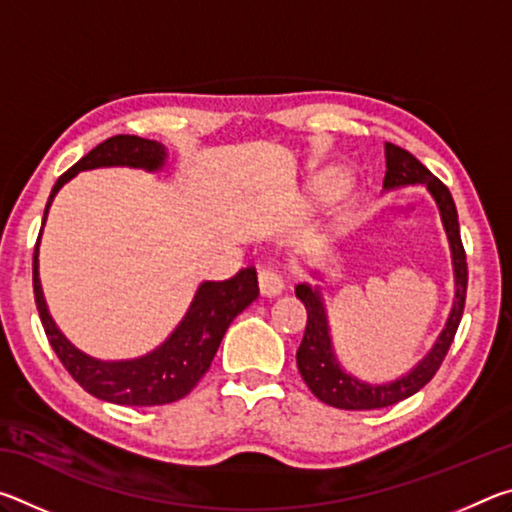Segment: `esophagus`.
Returning <instances> with one entry per match:
<instances>
[{"label":"esophagus","mask_w":512,"mask_h":512,"mask_svg":"<svg viewBox=\"0 0 512 512\" xmlns=\"http://www.w3.org/2000/svg\"><path fill=\"white\" fill-rule=\"evenodd\" d=\"M257 282H259V293H262L264 298L280 296L282 289H284L282 275L277 271H271V268H264V271H259Z\"/></svg>","instance_id":"34e87169"}]
</instances>
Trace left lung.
I'll use <instances>...</instances> for the list:
<instances>
[{"label": "left lung", "instance_id": "1", "mask_svg": "<svg viewBox=\"0 0 512 512\" xmlns=\"http://www.w3.org/2000/svg\"><path fill=\"white\" fill-rule=\"evenodd\" d=\"M386 155V176H384V192L391 189L409 187V185H424L431 194L433 201L438 205L440 221L447 232L449 250H452V266H454V302L452 311H449L447 323L443 332L438 334L433 348L424 354V357L415 363V366L404 372L402 377L384 381V384H370L354 377L352 372L341 366L339 357L334 352L332 343V329H329L327 307L323 300V291L318 284L302 282L296 287V296L307 307V329L302 336V343L296 352L298 370L309 391L314 393L320 402L336 409L345 411H368V409H384L406 400L413 393H418L429 379L436 375V370L443 363L445 354L452 345L458 323H461L463 307H465V291H467V262L465 250L461 241V228H458V212L454 205V198L449 189L433 176V173L424 167V164L413 158L409 151L400 149L391 142L384 144ZM314 277L320 280V271H314Z\"/></svg>", "mask_w": 512, "mask_h": 512}]
</instances>
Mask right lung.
I'll list each match as a JSON object with an SVG mask.
<instances>
[{
	"label": "right lung",
	"mask_w": 512,
	"mask_h": 512,
	"mask_svg": "<svg viewBox=\"0 0 512 512\" xmlns=\"http://www.w3.org/2000/svg\"><path fill=\"white\" fill-rule=\"evenodd\" d=\"M164 164H167V146L164 144L144 140V137L137 135L110 137V140L94 146L88 155H83L72 169H67L56 180L45 207V216H42V225L47 221L49 207L54 203L56 194L79 171L131 167L155 173L162 171ZM40 239L42 230L38 235L36 253H33V293H36L42 327H45L51 348H54L56 357L69 375L79 381L90 395L99 397L103 402L121 406H158L178 402L210 370V363L216 350H219L225 329L259 296L257 273L253 266L241 268L230 280L201 282L192 302H189L187 314L158 348L135 359H94L76 348L60 332L49 314L40 284Z\"/></svg>",
	"instance_id": "obj_1"
}]
</instances>
